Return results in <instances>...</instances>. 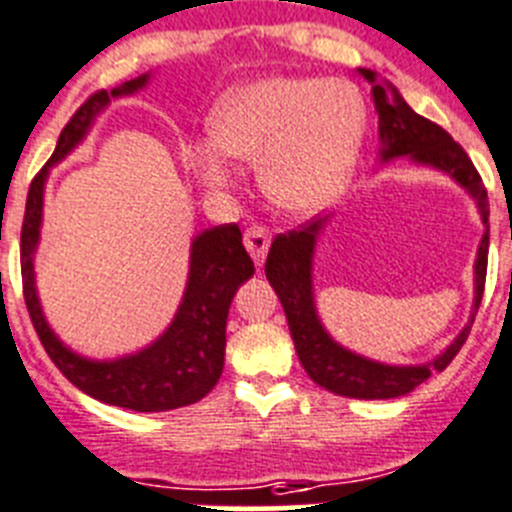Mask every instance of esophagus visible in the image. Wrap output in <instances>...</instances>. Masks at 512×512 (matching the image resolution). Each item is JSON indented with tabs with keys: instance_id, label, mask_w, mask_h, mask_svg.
I'll return each instance as SVG.
<instances>
[{
	"instance_id": "obj_1",
	"label": "esophagus",
	"mask_w": 512,
	"mask_h": 512,
	"mask_svg": "<svg viewBox=\"0 0 512 512\" xmlns=\"http://www.w3.org/2000/svg\"><path fill=\"white\" fill-rule=\"evenodd\" d=\"M245 247L257 265L265 262L267 247H270V234H267V229L262 227V224H250V227L245 229Z\"/></svg>"
}]
</instances>
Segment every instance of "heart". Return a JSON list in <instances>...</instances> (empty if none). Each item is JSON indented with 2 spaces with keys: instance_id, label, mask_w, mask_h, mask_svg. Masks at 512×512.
<instances>
[{
  "instance_id": "obj_1",
  "label": "heart",
  "mask_w": 512,
  "mask_h": 512,
  "mask_svg": "<svg viewBox=\"0 0 512 512\" xmlns=\"http://www.w3.org/2000/svg\"><path fill=\"white\" fill-rule=\"evenodd\" d=\"M365 130L359 91L321 78H260L232 91L211 117L216 150L260 165L267 196L293 214H316L342 196ZM193 168L211 186L229 183L227 165L211 150L196 153Z\"/></svg>"
}]
</instances>
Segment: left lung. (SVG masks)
<instances>
[{
  "label": "left lung",
  "mask_w": 512,
  "mask_h": 512,
  "mask_svg": "<svg viewBox=\"0 0 512 512\" xmlns=\"http://www.w3.org/2000/svg\"><path fill=\"white\" fill-rule=\"evenodd\" d=\"M370 81H375V73L365 71ZM375 96V107L380 114V137H382V160L398 158V155H411L413 160L434 168L446 170L451 178H457L464 188L474 196L477 206L482 211V222H485V234H482L480 250H477V262H474V313L480 308L482 293H485L487 278V250H490V204H487V188L482 183L480 173L472 165L469 155L459 142L451 140L449 132L439 127L431 119L421 117L413 112L408 104L393 89V101L388 99L385 86H372ZM324 216H311L306 224L298 229L278 234L270 245L265 260V275L278 293L283 303L285 319H288L290 336L296 344L298 359H301L303 370L308 372L316 385L331 390L344 398L359 400H385L400 398L416 390L421 382L431 377V372H441L449 367V362L459 354V349L467 342L472 321L462 329V334L441 352L434 362L416 367H390L380 362L359 357V354L347 352L331 336L326 334L324 326L319 324L316 308H313L311 293V257L316 237L324 227Z\"/></svg>",
  "instance_id": "1"
}]
</instances>
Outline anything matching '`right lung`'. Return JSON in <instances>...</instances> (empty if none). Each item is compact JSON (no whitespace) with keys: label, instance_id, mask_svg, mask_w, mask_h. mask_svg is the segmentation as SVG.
Returning a JSON list of instances; mask_svg holds the SVG:
<instances>
[{"label":"right lung","instance_id":"1","mask_svg":"<svg viewBox=\"0 0 512 512\" xmlns=\"http://www.w3.org/2000/svg\"><path fill=\"white\" fill-rule=\"evenodd\" d=\"M147 84V76L127 81L119 89H101L76 109L63 127L58 145L48 163L32 178L27 191L25 219L20 234V265H22V296L27 313L38 331L45 352L53 365L91 398L101 403L119 405L140 413L173 411L204 398L214 388L224 367V347H227V313L234 290L255 273V262L242 245V232L237 224L206 229L193 239L191 273L181 308L170 329L160 336L153 347L117 362H89L68 352L53 331L48 329L40 311L35 278H32V252L40 237L43 219V186L48 168L68 155L89 130L91 119L109 99L132 94Z\"/></svg>","mask_w":512,"mask_h":512}]
</instances>
